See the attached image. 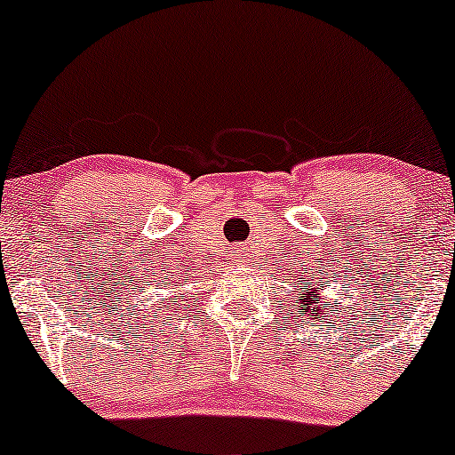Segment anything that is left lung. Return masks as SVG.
Returning <instances> with one entry per match:
<instances>
[{"label": "left lung", "mask_w": 455, "mask_h": 455, "mask_svg": "<svg viewBox=\"0 0 455 455\" xmlns=\"http://www.w3.org/2000/svg\"><path fill=\"white\" fill-rule=\"evenodd\" d=\"M315 300H322L317 293V289L308 291L307 287H304V293H300V298H298V302H300V311L308 313V317L319 319V313H322L323 308H322V302H315ZM315 310L318 311L317 314L315 313Z\"/></svg>", "instance_id": "1"}]
</instances>
